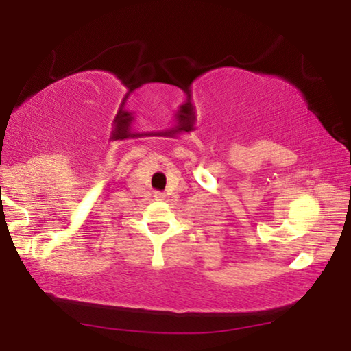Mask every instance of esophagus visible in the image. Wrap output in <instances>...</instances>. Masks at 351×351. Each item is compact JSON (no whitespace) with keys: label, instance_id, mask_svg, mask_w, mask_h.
<instances>
[{"label":"esophagus","instance_id":"esophagus-1","mask_svg":"<svg viewBox=\"0 0 351 351\" xmlns=\"http://www.w3.org/2000/svg\"><path fill=\"white\" fill-rule=\"evenodd\" d=\"M154 197H155V200H164V195H162V193H155Z\"/></svg>","mask_w":351,"mask_h":351}]
</instances>
